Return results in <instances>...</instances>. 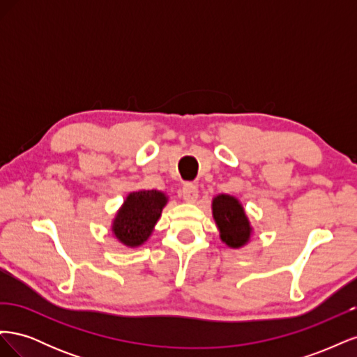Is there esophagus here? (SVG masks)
I'll use <instances>...</instances> for the list:
<instances>
[{
    "label": "esophagus",
    "instance_id": "1",
    "mask_svg": "<svg viewBox=\"0 0 357 357\" xmlns=\"http://www.w3.org/2000/svg\"><path fill=\"white\" fill-rule=\"evenodd\" d=\"M181 197L186 202H195L198 199V188L192 183H186L181 189Z\"/></svg>",
    "mask_w": 357,
    "mask_h": 357
}]
</instances>
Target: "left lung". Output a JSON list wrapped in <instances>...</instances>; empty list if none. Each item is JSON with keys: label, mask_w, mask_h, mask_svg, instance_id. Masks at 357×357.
Masks as SVG:
<instances>
[{"label": "left lung", "mask_w": 357, "mask_h": 357, "mask_svg": "<svg viewBox=\"0 0 357 357\" xmlns=\"http://www.w3.org/2000/svg\"><path fill=\"white\" fill-rule=\"evenodd\" d=\"M211 213L223 244L229 248H241L250 243L253 226L238 198L219 193L211 201Z\"/></svg>", "instance_id": "8db88e82"}]
</instances>
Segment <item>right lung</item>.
<instances>
[{"mask_svg":"<svg viewBox=\"0 0 357 357\" xmlns=\"http://www.w3.org/2000/svg\"><path fill=\"white\" fill-rule=\"evenodd\" d=\"M167 204L168 195L162 190L139 189L129 192L112 222L114 238L128 248L143 245L152 236Z\"/></svg>","mask_w":357,"mask_h":357,"instance_id":"obj_1","label":"right lung"}]
</instances>
